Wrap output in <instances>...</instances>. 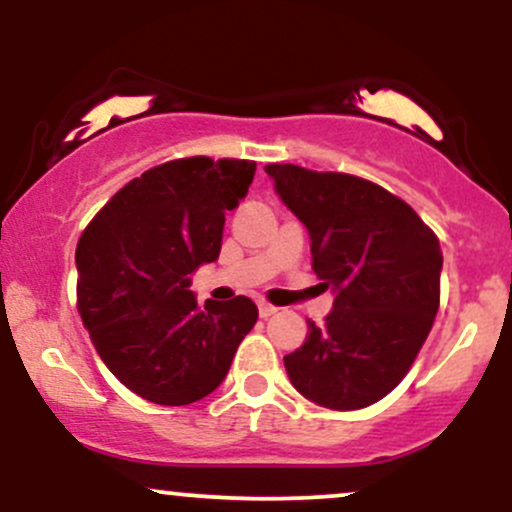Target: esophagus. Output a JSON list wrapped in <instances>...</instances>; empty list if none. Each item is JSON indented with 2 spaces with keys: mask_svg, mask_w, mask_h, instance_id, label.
<instances>
[{
  "mask_svg": "<svg viewBox=\"0 0 512 512\" xmlns=\"http://www.w3.org/2000/svg\"><path fill=\"white\" fill-rule=\"evenodd\" d=\"M257 308H260V317H272V315L276 313V310H279V308H276V305L264 303V301L257 303Z\"/></svg>",
  "mask_w": 512,
  "mask_h": 512,
  "instance_id": "1",
  "label": "esophagus"
}]
</instances>
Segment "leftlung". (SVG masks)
<instances>
[{"mask_svg":"<svg viewBox=\"0 0 512 512\" xmlns=\"http://www.w3.org/2000/svg\"><path fill=\"white\" fill-rule=\"evenodd\" d=\"M276 195L308 228L320 286L334 291L325 325L308 320L284 356L291 385L320 407L351 411L402 383L440 305L443 252L407 202L375 182L269 163Z\"/></svg>","mask_w":512,"mask_h":512,"instance_id":"8db88e82","label":"left lung"}]
</instances>
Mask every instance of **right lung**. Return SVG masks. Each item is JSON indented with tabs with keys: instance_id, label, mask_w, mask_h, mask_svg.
<instances>
[{
	"instance_id": "add662e5",
	"label": "right lung",
	"mask_w": 512,
	"mask_h": 512,
	"mask_svg": "<svg viewBox=\"0 0 512 512\" xmlns=\"http://www.w3.org/2000/svg\"><path fill=\"white\" fill-rule=\"evenodd\" d=\"M255 161L178 158L129 180L76 245V303L98 356L134 395L166 407L223 383L257 322L245 296L197 305L190 274L219 260L226 211L255 178Z\"/></svg>"
}]
</instances>
